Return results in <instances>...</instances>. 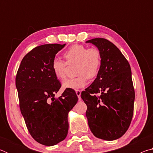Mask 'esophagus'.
I'll list each match as a JSON object with an SVG mask.
<instances>
[{
  "label": "esophagus",
  "instance_id": "obj_1",
  "mask_svg": "<svg viewBox=\"0 0 153 153\" xmlns=\"http://www.w3.org/2000/svg\"><path fill=\"white\" fill-rule=\"evenodd\" d=\"M76 92V94L77 96V97H78L79 100H81V97H80V96H81L82 91H81V90H77Z\"/></svg>",
  "mask_w": 153,
  "mask_h": 153
}]
</instances>
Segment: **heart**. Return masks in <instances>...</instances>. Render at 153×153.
<instances>
[{"mask_svg": "<svg viewBox=\"0 0 153 153\" xmlns=\"http://www.w3.org/2000/svg\"><path fill=\"white\" fill-rule=\"evenodd\" d=\"M65 62L55 59L52 62V70L56 78L63 81L66 77L67 65L76 64L74 78L68 79L63 83L64 89L77 90L84 87L87 79H93L97 76L101 65V53L97 48H88L81 45L71 46L63 53Z\"/></svg>", "mask_w": 153, "mask_h": 153, "instance_id": "1", "label": "heart"}]
</instances>
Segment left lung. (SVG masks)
Instances as JSON below:
<instances>
[{
  "instance_id": "obj_1",
  "label": "left lung",
  "mask_w": 153,
  "mask_h": 153,
  "mask_svg": "<svg viewBox=\"0 0 153 153\" xmlns=\"http://www.w3.org/2000/svg\"><path fill=\"white\" fill-rule=\"evenodd\" d=\"M86 42L97 46L102 58L97 78L81 94L88 125L97 138L114 140L126 132L133 117L135 92L130 65L108 40L94 38Z\"/></svg>"
}]
</instances>
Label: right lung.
<instances>
[{"label":"right lung","instance_id":"1","mask_svg":"<svg viewBox=\"0 0 153 153\" xmlns=\"http://www.w3.org/2000/svg\"><path fill=\"white\" fill-rule=\"evenodd\" d=\"M65 46L48 44L33 48L23 58L15 78L27 128L36 142L45 146H53L66 138L68 113L78 100L73 89H66L55 98L61 84L52 70V62Z\"/></svg>","mask_w":153,"mask_h":153}]
</instances>
